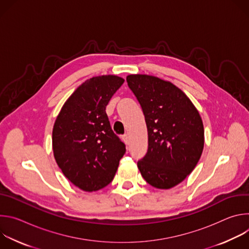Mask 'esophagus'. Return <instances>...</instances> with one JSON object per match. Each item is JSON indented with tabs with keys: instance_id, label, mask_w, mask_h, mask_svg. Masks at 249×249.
<instances>
[{
	"instance_id": "34e87169",
	"label": "esophagus",
	"mask_w": 249,
	"mask_h": 249,
	"mask_svg": "<svg viewBox=\"0 0 249 249\" xmlns=\"http://www.w3.org/2000/svg\"><path fill=\"white\" fill-rule=\"evenodd\" d=\"M124 86H125V87H126V86H127V83H126V80H125V83H124Z\"/></svg>"
}]
</instances>
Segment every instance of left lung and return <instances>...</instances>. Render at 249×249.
Here are the masks:
<instances>
[{
    "instance_id": "obj_1",
    "label": "left lung",
    "mask_w": 249,
    "mask_h": 249,
    "mask_svg": "<svg viewBox=\"0 0 249 249\" xmlns=\"http://www.w3.org/2000/svg\"><path fill=\"white\" fill-rule=\"evenodd\" d=\"M123 83L114 75L87 80L68 98L54 123L55 160L67 178L84 191L107 186L126 152L105 111Z\"/></svg>"
}]
</instances>
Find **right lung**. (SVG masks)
I'll list each match as a JSON object with an SVG mask.
<instances>
[{
	"instance_id": "right-lung-1",
	"label": "right lung",
	"mask_w": 249,
	"mask_h": 249,
	"mask_svg": "<svg viewBox=\"0 0 249 249\" xmlns=\"http://www.w3.org/2000/svg\"><path fill=\"white\" fill-rule=\"evenodd\" d=\"M148 129V152L138 161L143 178L159 189L182 182L197 165L204 148L201 116L187 95L154 76L129 75Z\"/></svg>"
}]
</instances>
